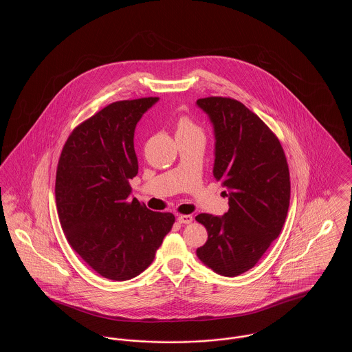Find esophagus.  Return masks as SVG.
<instances>
[{
  "instance_id": "esophagus-1",
  "label": "esophagus",
  "mask_w": 352,
  "mask_h": 352,
  "mask_svg": "<svg viewBox=\"0 0 352 352\" xmlns=\"http://www.w3.org/2000/svg\"><path fill=\"white\" fill-rule=\"evenodd\" d=\"M178 221L181 224H190L192 221V217L191 215H179L178 217Z\"/></svg>"
}]
</instances>
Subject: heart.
<instances>
[{
    "mask_svg": "<svg viewBox=\"0 0 352 352\" xmlns=\"http://www.w3.org/2000/svg\"><path fill=\"white\" fill-rule=\"evenodd\" d=\"M177 133L178 134H195V135H201V128L192 122L188 118H179L177 124Z\"/></svg>",
    "mask_w": 352,
    "mask_h": 352,
    "instance_id": "1",
    "label": "heart"
}]
</instances>
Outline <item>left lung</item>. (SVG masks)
Segmentation results:
<instances>
[{
	"label": "left lung",
	"instance_id": "8db88e82",
	"mask_svg": "<svg viewBox=\"0 0 352 352\" xmlns=\"http://www.w3.org/2000/svg\"><path fill=\"white\" fill-rule=\"evenodd\" d=\"M197 105L214 126L212 173L230 204L223 217L195 218L208 234L197 256L219 274L234 277L253 268L283 230L290 201L289 168L278 138L244 104L204 98Z\"/></svg>",
	"mask_w": 352,
	"mask_h": 352
}]
</instances>
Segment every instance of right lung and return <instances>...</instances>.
Here are the masks:
<instances>
[{
	"label": "right lung",
	"instance_id": "obj_1",
	"mask_svg": "<svg viewBox=\"0 0 352 352\" xmlns=\"http://www.w3.org/2000/svg\"><path fill=\"white\" fill-rule=\"evenodd\" d=\"M158 98L116 101L69 134L55 182L58 215L69 245L100 276L131 280L154 260L175 218L131 198L138 173L134 129Z\"/></svg>",
	"mask_w": 352,
	"mask_h": 352
}]
</instances>
